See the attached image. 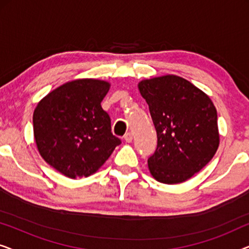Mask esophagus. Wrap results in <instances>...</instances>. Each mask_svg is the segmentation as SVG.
Instances as JSON below:
<instances>
[{"label":"esophagus","mask_w":249,"mask_h":249,"mask_svg":"<svg viewBox=\"0 0 249 249\" xmlns=\"http://www.w3.org/2000/svg\"><path fill=\"white\" fill-rule=\"evenodd\" d=\"M124 141L127 142H132V134H131V132H127V134L124 135Z\"/></svg>","instance_id":"34e87169"}]
</instances>
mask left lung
I'll return each instance as SVG.
<instances>
[{"label":"left lung","mask_w":249,"mask_h":249,"mask_svg":"<svg viewBox=\"0 0 249 249\" xmlns=\"http://www.w3.org/2000/svg\"><path fill=\"white\" fill-rule=\"evenodd\" d=\"M138 89L148 104L158 136V147L147 161L149 172L166 185L186 181L213 159L219 147L213 102L175 74L142 80Z\"/></svg>","instance_id":"8db88e82"}]
</instances>
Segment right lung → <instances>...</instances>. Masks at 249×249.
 I'll return each instance as SVG.
<instances>
[{
  "label": "right lung",
  "instance_id": "right-lung-1",
  "mask_svg": "<svg viewBox=\"0 0 249 249\" xmlns=\"http://www.w3.org/2000/svg\"><path fill=\"white\" fill-rule=\"evenodd\" d=\"M110 86L91 78L68 81L42 98L34 111L40 156L68 178L93 175L121 144L101 105Z\"/></svg>",
  "mask_w": 249,
  "mask_h": 249
}]
</instances>
